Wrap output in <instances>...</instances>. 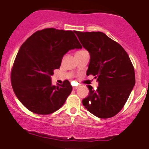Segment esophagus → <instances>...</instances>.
<instances>
[{"label":"esophagus","instance_id":"esophagus-1","mask_svg":"<svg viewBox=\"0 0 149 149\" xmlns=\"http://www.w3.org/2000/svg\"><path fill=\"white\" fill-rule=\"evenodd\" d=\"M78 88H79L78 86H76V87H73V90H77V89H78Z\"/></svg>","mask_w":149,"mask_h":149}]
</instances>
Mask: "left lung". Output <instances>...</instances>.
I'll list each match as a JSON object with an SVG mask.
<instances>
[{"instance_id": "obj_1", "label": "left lung", "mask_w": 149, "mask_h": 149, "mask_svg": "<svg viewBox=\"0 0 149 149\" xmlns=\"http://www.w3.org/2000/svg\"><path fill=\"white\" fill-rule=\"evenodd\" d=\"M82 45L90 53L87 75H93L99 86L88 85L89 95L83 104L100 118H109L121 111L135 85L133 65L120 44L102 32H76Z\"/></svg>"}]
</instances>
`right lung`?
I'll list each match as a JSON object with an SVG mask.
<instances>
[{
    "label": "right lung",
    "instance_id": "add662e5",
    "mask_svg": "<svg viewBox=\"0 0 149 149\" xmlns=\"http://www.w3.org/2000/svg\"><path fill=\"white\" fill-rule=\"evenodd\" d=\"M76 32L45 29L32 34L20 47L11 71V83L18 100L30 111L54 113L71 94L69 80L55 86L50 76L59 69L68 51L82 48Z\"/></svg>",
    "mask_w": 149,
    "mask_h": 149
}]
</instances>
